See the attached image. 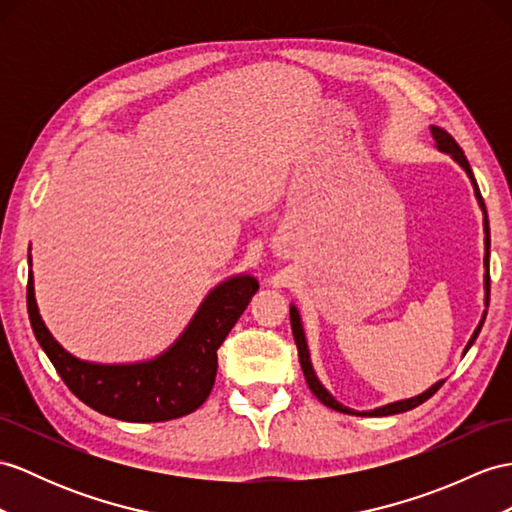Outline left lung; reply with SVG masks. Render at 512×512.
<instances>
[{"mask_svg": "<svg viewBox=\"0 0 512 512\" xmlns=\"http://www.w3.org/2000/svg\"><path fill=\"white\" fill-rule=\"evenodd\" d=\"M432 136H434V141H436V147H439L441 152L450 154V156L458 162V165L467 171V176H469V180H471V184H473V191H476L478 204H480L482 213H484V234H486V236H484V247H486V252H484V267H486V273H484V291H486L484 304H486V308H489V293H491V278H489V247H491V234H489V217H486L484 199H482V195H480V189H478V182H476V178H473V171H471L469 162H467V158H465V152H463V149H460V145L452 139V134H447L443 128H434V126H432ZM484 317H486V310H484V315H482V319H480V326L476 328V332H473V336H471L469 343H467V347H465V354H467L469 347L473 345V341L478 339V334H480V330H482V323H484ZM291 330H293V339H295V345H297L299 365H302L304 378H306V382H308V389L315 393V397H317V400H319L323 406H328V408H332V410H339V413H345V415H363V417H386V415L406 413V410H413V408H417L419 404H423L426 400H430V397H432V395H434L436 391H439L441 386H443V380H441V382L432 384L430 389H428V391H423L421 395H417V397H410V400H402V402L386 404V406H380V408L367 410V413H356V410H352V408H347V406H343V404L336 402L334 397H332L326 389H323V384L317 380L315 371H313V365H310V354H308L306 336H304L302 321H299V313H297V308H295V306H291Z\"/></svg>", "mask_w": 512, "mask_h": 512, "instance_id": "8db88e82", "label": "left lung"}]
</instances>
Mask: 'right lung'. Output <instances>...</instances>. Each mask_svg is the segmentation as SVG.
I'll return each instance as SVG.
<instances>
[{"label":"right lung","instance_id":"right-lung-1","mask_svg":"<svg viewBox=\"0 0 512 512\" xmlns=\"http://www.w3.org/2000/svg\"><path fill=\"white\" fill-rule=\"evenodd\" d=\"M256 291L258 282L252 276L221 282L165 354L136 365L84 363L62 350L39 315L32 271L28 315L36 341L80 402L112 419L152 423L184 417L206 402L217 376V350Z\"/></svg>","mask_w":512,"mask_h":512}]
</instances>
